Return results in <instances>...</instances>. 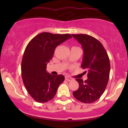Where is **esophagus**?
Returning a JSON list of instances; mask_svg holds the SVG:
<instances>
[{
	"label": "esophagus",
	"mask_w": 128,
	"mask_h": 128,
	"mask_svg": "<svg viewBox=\"0 0 128 128\" xmlns=\"http://www.w3.org/2000/svg\"><path fill=\"white\" fill-rule=\"evenodd\" d=\"M65 79L67 81H69V82H70V81H71L72 80V78H70V77H68V76H66V77H65Z\"/></svg>",
	"instance_id": "1"
}]
</instances>
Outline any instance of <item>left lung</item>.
I'll list each match as a JSON object with an SVG mask.
<instances>
[{
    "label": "left lung",
    "instance_id": "obj_1",
    "mask_svg": "<svg viewBox=\"0 0 128 128\" xmlns=\"http://www.w3.org/2000/svg\"><path fill=\"white\" fill-rule=\"evenodd\" d=\"M72 35L82 44L84 56L81 67L88 72V79L84 82L76 78L79 87L73 95L81 102L91 104L100 98L105 90L110 77V59L102 44L96 38L86 34Z\"/></svg>",
    "mask_w": 128,
    "mask_h": 128
}]
</instances>
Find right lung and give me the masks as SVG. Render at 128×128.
<instances>
[{"label": "right lung", "instance_id": "obj_1", "mask_svg": "<svg viewBox=\"0 0 128 128\" xmlns=\"http://www.w3.org/2000/svg\"><path fill=\"white\" fill-rule=\"evenodd\" d=\"M69 34L44 32L33 38L26 47L22 60V76L30 96L39 103L52 100L65 77L53 76L46 71V66L52 58L57 46L71 38Z\"/></svg>", "mask_w": 128, "mask_h": 128}]
</instances>
